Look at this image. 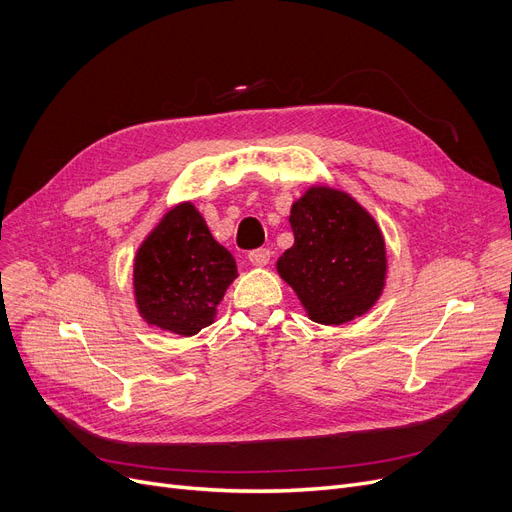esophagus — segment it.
Returning a JSON list of instances; mask_svg holds the SVG:
<instances>
[{
  "label": "esophagus",
  "mask_w": 512,
  "mask_h": 512,
  "mask_svg": "<svg viewBox=\"0 0 512 512\" xmlns=\"http://www.w3.org/2000/svg\"><path fill=\"white\" fill-rule=\"evenodd\" d=\"M270 257H272L270 249H257V251H251V253H249V261H251V265H255V267H265L267 263H270Z\"/></svg>",
  "instance_id": "obj_1"
}]
</instances>
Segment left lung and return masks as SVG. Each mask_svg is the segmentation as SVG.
Segmentation results:
<instances>
[{"instance_id":"8db88e82","label":"left lung","mask_w":512,"mask_h":512,"mask_svg":"<svg viewBox=\"0 0 512 512\" xmlns=\"http://www.w3.org/2000/svg\"><path fill=\"white\" fill-rule=\"evenodd\" d=\"M294 245L276 261L309 319L342 326L380 301L388 278L386 240L373 215L346 191L311 184L292 201Z\"/></svg>"}]
</instances>
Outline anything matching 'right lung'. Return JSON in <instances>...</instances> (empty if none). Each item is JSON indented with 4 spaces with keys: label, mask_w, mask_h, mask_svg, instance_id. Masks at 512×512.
<instances>
[{
    "label": "right lung",
    "mask_w": 512,
    "mask_h": 512,
    "mask_svg": "<svg viewBox=\"0 0 512 512\" xmlns=\"http://www.w3.org/2000/svg\"><path fill=\"white\" fill-rule=\"evenodd\" d=\"M236 278L232 253L211 236L195 203L180 201L134 253V307L145 324L188 338L213 324Z\"/></svg>",
    "instance_id": "add662e5"
}]
</instances>
